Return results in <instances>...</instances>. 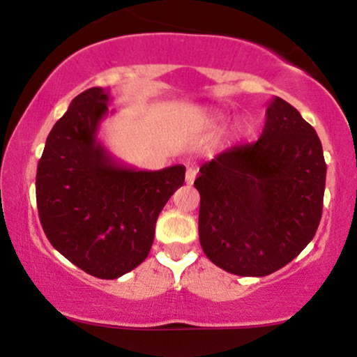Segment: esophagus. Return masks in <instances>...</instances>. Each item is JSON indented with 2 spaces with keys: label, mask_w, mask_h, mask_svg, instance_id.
I'll use <instances>...</instances> for the list:
<instances>
[{
  "label": "esophagus",
  "mask_w": 357,
  "mask_h": 357,
  "mask_svg": "<svg viewBox=\"0 0 357 357\" xmlns=\"http://www.w3.org/2000/svg\"><path fill=\"white\" fill-rule=\"evenodd\" d=\"M195 179H196V169L195 167H188L186 176H184V181H186V184H192L195 183Z\"/></svg>",
  "instance_id": "esophagus-1"
}]
</instances>
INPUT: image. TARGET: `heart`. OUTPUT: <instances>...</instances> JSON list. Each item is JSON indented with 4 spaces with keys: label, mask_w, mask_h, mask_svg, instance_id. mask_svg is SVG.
<instances>
[{
    "label": "heart",
    "mask_w": 357,
    "mask_h": 357,
    "mask_svg": "<svg viewBox=\"0 0 357 357\" xmlns=\"http://www.w3.org/2000/svg\"><path fill=\"white\" fill-rule=\"evenodd\" d=\"M199 117H202L204 124H210V126L220 124V122H223L225 119L223 114L216 112V110H203V112H199ZM241 132H245V124L241 121L235 122V126H233V134H235V136H240Z\"/></svg>",
    "instance_id": "heart-1"
}]
</instances>
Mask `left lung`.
<instances>
[{"mask_svg":"<svg viewBox=\"0 0 357 357\" xmlns=\"http://www.w3.org/2000/svg\"><path fill=\"white\" fill-rule=\"evenodd\" d=\"M261 136L199 167V243L215 265L265 277L292 261L317 231L326 161L314 127L273 97Z\"/></svg>","mask_w":357,"mask_h":357,"instance_id":"8db88e82","label":"left lung"}]
</instances>
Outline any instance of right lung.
Here are the masks:
<instances>
[{
	"mask_svg": "<svg viewBox=\"0 0 357 357\" xmlns=\"http://www.w3.org/2000/svg\"><path fill=\"white\" fill-rule=\"evenodd\" d=\"M109 100L102 87L77 96L48 134L36 169L47 238L73 265L105 280L146 260L159 213L186 173L183 165L141 171L112 158L97 139Z\"/></svg>",
	"mask_w": 357,
	"mask_h": 357,
	"instance_id": "obj_1",
	"label": "right lung"
}]
</instances>
